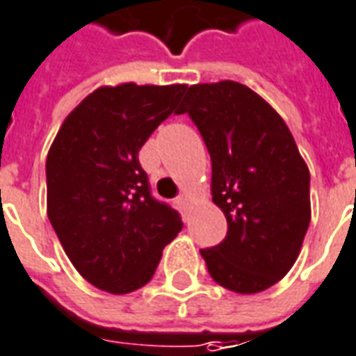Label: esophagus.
Listing matches in <instances>:
<instances>
[{
    "label": "esophagus",
    "mask_w": 356,
    "mask_h": 356,
    "mask_svg": "<svg viewBox=\"0 0 356 356\" xmlns=\"http://www.w3.org/2000/svg\"><path fill=\"white\" fill-rule=\"evenodd\" d=\"M189 202H191V197H189L188 193H184V195H180V197H178V204H180L181 210H186V208L189 207Z\"/></svg>",
    "instance_id": "34e87169"
}]
</instances>
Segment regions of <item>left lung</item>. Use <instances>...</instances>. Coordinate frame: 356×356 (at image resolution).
Listing matches in <instances>:
<instances>
[{
	"label": "left lung",
	"mask_w": 356,
	"mask_h": 356,
	"mask_svg": "<svg viewBox=\"0 0 356 356\" xmlns=\"http://www.w3.org/2000/svg\"><path fill=\"white\" fill-rule=\"evenodd\" d=\"M188 112L212 159V200L227 218L221 244L200 250L213 282L240 295L268 289L300 253L312 219L309 170L289 127L234 80L189 86Z\"/></svg>",
	"instance_id": "left-lung-1"
}]
</instances>
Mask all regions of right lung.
<instances>
[{"instance_id": "1", "label": "right lung", "mask_w": 356, "mask_h": 356, "mask_svg": "<svg viewBox=\"0 0 356 356\" xmlns=\"http://www.w3.org/2000/svg\"><path fill=\"white\" fill-rule=\"evenodd\" d=\"M186 90L97 88L63 120L48 149V219L69 261L97 289H140L184 227L176 210L152 197L138 152Z\"/></svg>"}]
</instances>
